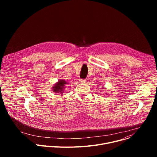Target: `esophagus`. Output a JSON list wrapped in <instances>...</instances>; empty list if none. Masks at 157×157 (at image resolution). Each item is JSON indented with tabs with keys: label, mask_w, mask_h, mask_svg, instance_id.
<instances>
[{
	"label": "esophagus",
	"mask_w": 157,
	"mask_h": 157,
	"mask_svg": "<svg viewBox=\"0 0 157 157\" xmlns=\"http://www.w3.org/2000/svg\"><path fill=\"white\" fill-rule=\"evenodd\" d=\"M79 82L84 83V82H86V79H80L79 80Z\"/></svg>",
	"instance_id": "esophagus-1"
}]
</instances>
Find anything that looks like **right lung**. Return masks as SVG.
<instances>
[{
  "instance_id": "1",
  "label": "right lung",
  "mask_w": 157,
  "mask_h": 157,
  "mask_svg": "<svg viewBox=\"0 0 157 157\" xmlns=\"http://www.w3.org/2000/svg\"><path fill=\"white\" fill-rule=\"evenodd\" d=\"M68 84L65 80L59 79L52 87L53 92L57 94H63L65 90L66 86L68 85Z\"/></svg>"
}]
</instances>
